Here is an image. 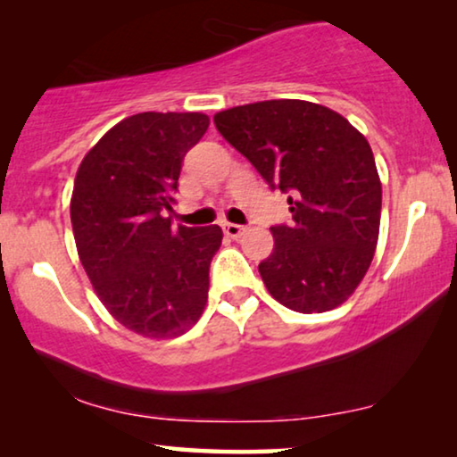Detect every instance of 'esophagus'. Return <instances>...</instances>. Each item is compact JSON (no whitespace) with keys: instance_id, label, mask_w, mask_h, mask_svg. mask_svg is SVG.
I'll use <instances>...</instances> for the list:
<instances>
[{"instance_id":"obj_1","label":"esophagus","mask_w":457,"mask_h":457,"mask_svg":"<svg viewBox=\"0 0 457 457\" xmlns=\"http://www.w3.org/2000/svg\"><path fill=\"white\" fill-rule=\"evenodd\" d=\"M223 232H225V236H229V238L238 240V238H242V236H245L246 228H245V225H238V223H223Z\"/></svg>"}]
</instances>
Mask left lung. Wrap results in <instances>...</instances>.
<instances>
[{"label": "left lung", "instance_id": "1", "mask_svg": "<svg viewBox=\"0 0 457 457\" xmlns=\"http://www.w3.org/2000/svg\"><path fill=\"white\" fill-rule=\"evenodd\" d=\"M217 131L271 190L290 194L292 223L273 225L259 263L270 295L321 313L353 295L374 259L382 186L368 139L330 108L265 100L215 114Z\"/></svg>", "mask_w": 457, "mask_h": 457}]
</instances>
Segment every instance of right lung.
Masks as SVG:
<instances>
[{"mask_svg":"<svg viewBox=\"0 0 457 457\" xmlns=\"http://www.w3.org/2000/svg\"><path fill=\"white\" fill-rule=\"evenodd\" d=\"M200 112H139L83 158L71 200L79 259L119 324L148 338L179 337L209 299L219 225L173 228L184 156L200 142Z\"/></svg>","mask_w":457,"mask_h":457,"instance_id":"obj_1","label":"right lung"}]
</instances>
